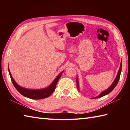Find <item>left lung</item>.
<instances>
[{
  "mask_svg": "<svg viewBox=\"0 0 130 130\" xmlns=\"http://www.w3.org/2000/svg\"><path fill=\"white\" fill-rule=\"evenodd\" d=\"M121 70H122V61L121 62V65H120V67L119 69V70L118 71L117 75L116 76V78L115 80H114V82H113L112 84L107 89H106V90H104V92H102L100 94H99L98 96H96V97L94 98H101L102 96H103L104 95H106L108 94H109V93H111L112 91L114 89V88L116 86L117 83H118V81H119V79L120 78V75H121ZM76 86H77V88H78V90L79 89V82H78V78H76Z\"/></svg>",
  "mask_w": 130,
  "mask_h": 130,
  "instance_id": "1",
  "label": "left lung"
}]
</instances>
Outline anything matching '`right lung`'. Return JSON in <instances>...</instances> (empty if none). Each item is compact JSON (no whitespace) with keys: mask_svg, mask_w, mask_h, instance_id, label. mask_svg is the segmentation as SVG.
Segmentation results:
<instances>
[{"mask_svg":"<svg viewBox=\"0 0 130 130\" xmlns=\"http://www.w3.org/2000/svg\"><path fill=\"white\" fill-rule=\"evenodd\" d=\"M8 71H9L11 80H12L14 86L16 88V89L22 95L26 96V97L33 99H41L48 97V96L54 92L55 88H56L57 83L59 80L63 72V71H62L61 73L59 74V75L55 78V79L53 81V82L50 85H49L48 87L41 89H29L21 87L19 86V85L17 84V83L14 81V80L13 79L12 75H11L9 69H8Z\"/></svg>","mask_w":130,"mask_h":130,"instance_id":"right-lung-1","label":"right lung"}]
</instances>
